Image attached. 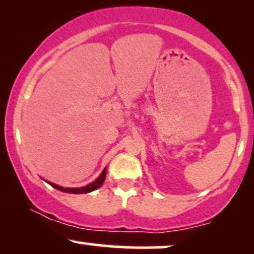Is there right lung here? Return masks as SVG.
<instances>
[{
	"mask_svg": "<svg viewBox=\"0 0 254 254\" xmlns=\"http://www.w3.org/2000/svg\"><path fill=\"white\" fill-rule=\"evenodd\" d=\"M105 178H106V168L101 172V174L99 176L98 179H95L94 182L88 184V185L83 186V188H62V186H58L54 183H49L52 188L57 189V190L62 191V192H66V193H75V194H80V193H89V192L97 190V189L100 188L103 185V183L105 182Z\"/></svg>",
	"mask_w": 254,
	"mask_h": 254,
	"instance_id": "obj_1",
	"label": "right lung"
}]
</instances>
